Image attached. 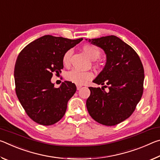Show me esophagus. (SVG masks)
<instances>
[{"label": "esophagus", "mask_w": 160, "mask_h": 160, "mask_svg": "<svg viewBox=\"0 0 160 160\" xmlns=\"http://www.w3.org/2000/svg\"><path fill=\"white\" fill-rule=\"evenodd\" d=\"M76 87H77V90H79L80 89L82 88V85H76Z\"/></svg>", "instance_id": "obj_1"}]
</instances>
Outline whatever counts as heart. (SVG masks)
Returning a JSON list of instances; mask_svg holds the SVG:
<instances>
[{
    "mask_svg": "<svg viewBox=\"0 0 160 160\" xmlns=\"http://www.w3.org/2000/svg\"><path fill=\"white\" fill-rule=\"evenodd\" d=\"M82 50L91 60H96L100 56V50L95 46L90 44H85L82 46ZM72 51L68 50L64 53L62 62L65 66H69L70 58H71ZM94 66H99L100 65L99 61H94ZM94 77V74L91 71H80V70H73L68 72L66 75L67 80L78 85H82L88 81L92 80Z\"/></svg>",
    "mask_w": 160,
    "mask_h": 160,
    "instance_id": "1",
    "label": "heart"
}]
</instances>
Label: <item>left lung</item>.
<instances>
[{"instance_id":"1","label":"left lung","mask_w":160,"mask_h":160,"mask_svg":"<svg viewBox=\"0 0 160 160\" xmlns=\"http://www.w3.org/2000/svg\"><path fill=\"white\" fill-rule=\"evenodd\" d=\"M88 41L104 49L107 63L93 80L104 86L102 89L89 88L87 109L97 122L108 126L117 125L132 115L142 96V63L133 48L114 35ZM104 87L108 88L107 92Z\"/></svg>"}]
</instances>
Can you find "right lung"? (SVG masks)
<instances>
[{
    "label": "right lung",
    "mask_w": 160,
    "mask_h": 160,
    "mask_svg": "<svg viewBox=\"0 0 160 160\" xmlns=\"http://www.w3.org/2000/svg\"><path fill=\"white\" fill-rule=\"evenodd\" d=\"M82 39L45 35L27 45L19 53L14 70L15 92L34 122L51 126L63 118L76 86L65 81L60 88H55L51 79L53 74L59 75L63 68L64 53Z\"/></svg>",
    "instance_id": "obj_1"
}]
</instances>
